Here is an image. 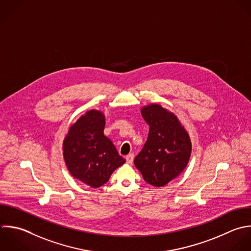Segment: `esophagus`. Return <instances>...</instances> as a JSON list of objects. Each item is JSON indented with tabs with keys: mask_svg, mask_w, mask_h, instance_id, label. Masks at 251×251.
<instances>
[{
	"mask_svg": "<svg viewBox=\"0 0 251 251\" xmlns=\"http://www.w3.org/2000/svg\"><path fill=\"white\" fill-rule=\"evenodd\" d=\"M133 158H134V154H132V153L128 154V155L126 157V163H127V164H129V165H131V164H132V162H133Z\"/></svg>",
	"mask_w": 251,
	"mask_h": 251,
	"instance_id": "obj_1",
	"label": "esophagus"
}]
</instances>
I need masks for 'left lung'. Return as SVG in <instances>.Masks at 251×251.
<instances>
[{
	"mask_svg": "<svg viewBox=\"0 0 251 251\" xmlns=\"http://www.w3.org/2000/svg\"><path fill=\"white\" fill-rule=\"evenodd\" d=\"M149 125L147 140L134 159L144 180L161 187L179 176L188 164L191 141L177 117L159 104L141 108Z\"/></svg>",
	"mask_w": 251,
	"mask_h": 251,
	"instance_id": "1",
	"label": "left lung"
}]
</instances>
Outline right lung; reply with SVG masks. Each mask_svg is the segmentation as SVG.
Masks as SVG:
<instances>
[{"instance_id": "obj_1", "label": "right lung", "mask_w": 251, "mask_h": 251, "mask_svg": "<svg viewBox=\"0 0 251 251\" xmlns=\"http://www.w3.org/2000/svg\"><path fill=\"white\" fill-rule=\"evenodd\" d=\"M105 116L90 110L71 126L63 142V155L71 175L97 188L105 184L113 172L125 164L113 142L104 135Z\"/></svg>"}]
</instances>
